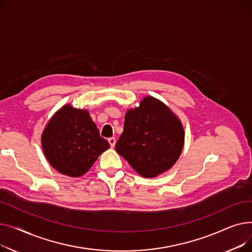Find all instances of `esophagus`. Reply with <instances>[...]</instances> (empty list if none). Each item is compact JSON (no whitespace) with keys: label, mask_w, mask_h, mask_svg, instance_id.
Here are the masks:
<instances>
[{"label":"esophagus","mask_w":252,"mask_h":252,"mask_svg":"<svg viewBox=\"0 0 252 252\" xmlns=\"http://www.w3.org/2000/svg\"><path fill=\"white\" fill-rule=\"evenodd\" d=\"M108 142H109L111 147H114V145H115V143H116L115 138H113V137H112V138H109V139H108Z\"/></svg>","instance_id":"obj_1"}]
</instances>
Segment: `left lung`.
Masks as SVG:
<instances>
[{"mask_svg":"<svg viewBox=\"0 0 252 252\" xmlns=\"http://www.w3.org/2000/svg\"><path fill=\"white\" fill-rule=\"evenodd\" d=\"M184 141L179 117L160 100L146 96L126 111L115 150L140 176L155 178L177 162Z\"/></svg>","mask_w":252,"mask_h":252,"instance_id":"obj_1","label":"left lung"}]
</instances>
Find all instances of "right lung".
Segmentation results:
<instances>
[{"label":"right lung","instance_id":"obj_1","mask_svg":"<svg viewBox=\"0 0 252 252\" xmlns=\"http://www.w3.org/2000/svg\"><path fill=\"white\" fill-rule=\"evenodd\" d=\"M42 147L49 163L60 174L78 178L85 175L107 150L109 143L86 109L66 104L56 111L42 134Z\"/></svg>","mask_w":252,"mask_h":252}]
</instances>
